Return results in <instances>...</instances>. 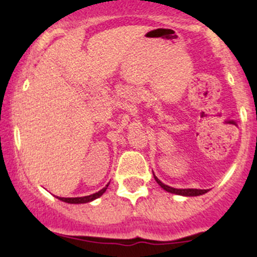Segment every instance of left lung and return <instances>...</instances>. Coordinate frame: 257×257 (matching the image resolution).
<instances>
[{
	"label": "left lung",
	"instance_id": "8db88e82",
	"mask_svg": "<svg viewBox=\"0 0 257 257\" xmlns=\"http://www.w3.org/2000/svg\"><path fill=\"white\" fill-rule=\"evenodd\" d=\"M155 176V175H153ZM155 180L157 181V184L161 186L163 190L168 191L170 193H175V194H180V196H187V197H192V196H200V194H204L208 192V190H197V188H184V190H179V188H173L170 186L164 185L161 180L157 179V176H155Z\"/></svg>",
	"mask_w": 257,
	"mask_h": 257
}]
</instances>
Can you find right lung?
<instances>
[{"mask_svg": "<svg viewBox=\"0 0 257 257\" xmlns=\"http://www.w3.org/2000/svg\"><path fill=\"white\" fill-rule=\"evenodd\" d=\"M107 186L108 185H106V187L102 188V190H100L99 192H96V193H94V194H90V196L76 197V198H63V197H58V198L60 199V200H63V202L70 203V204H79V203H88V202H91V200L99 198V197L105 192L106 188H107Z\"/></svg>", "mask_w": 257, "mask_h": 257, "instance_id": "add662e5", "label": "right lung"}]
</instances>
